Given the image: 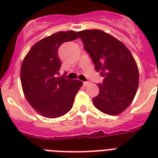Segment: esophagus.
<instances>
[{
  "label": "esophagus",
  "mask_w": 158,
  "mask_h": 158,
  "mask_svg": "<svg viewBox=\"0 0 158 158\" xmlns=\"http://www.w3.org/2000/svg\"><path fill=\"white\" fill-rule=\"evenodd\" d=\"M83 85H84V86L89 85V82H88V81H86V82H84V83H83Z\"/></svg>",
  "instance_id": "obj_1"
}]
</instances>
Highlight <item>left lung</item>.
<instances>
[{"label": "left lung", "mask_w": 158, "mask_h": 158, "mask_svg": "<svg viewBox=\"0 0 158 158\" xmlns=\"http://www.w3.org/2000/svg\"><path fill=\"white\" fill-rule=\"evenodd\" d=\"M96 72L104 78L99 95L93 98L97 109L118 115L131 104L139 85V71L128 48L109 34L99 29L78 32Z\"/></svg>", "instance_id": "1"}]
</instances>
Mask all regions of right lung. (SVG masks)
Wrapping results in <instances>:
<instances>
[{"label":"right lung","mask_w":158,"mask_h":158,"mask_svg":"<svg viewBox=\"0 0 158 158\" xmlns=\"http://www.w3.org/2000/svg\"><path fill=\"white\" fill-rule=\"evenodd\" d=\"M77 38L73 30L55 33L33 45L23 61L20 76L24 96L33 108L45 118H56L69 112L83 85L79 80L55 77L61 68L59 46Z\"/></svg>","instance_id":"right-lung-1"}]
</instances>
